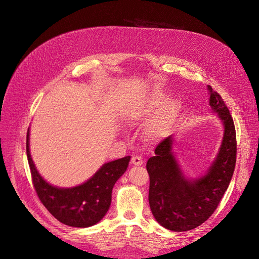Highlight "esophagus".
<instances>
[{
  "mask_svg": "<svg viewBox=\"0 0 259 259\" xmlns=\"http://www.w3.org/2000/svg\"><path fill=\"white\" fill-rule=\"evenodd\" d=\"M143 158L140 157V156H133L131 158V164L134 165V166H141L143 165Z\"/></svg>",
  "mask_w": 259,
  "mask_h": 259,
  "instance_id": "1",
  "label": "esophagus"
}]
</instances>
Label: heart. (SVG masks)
<instances>
[{"instance_id": "heart-1", "label": "heart", "mask_w": 259, "mask_h": 259, "mask_svg": "<svg viewBox=\"0 0 259 259\" xmlns=\"http://www.w3.org/2000/svg\"><path fill=\"white\" fill-rule=\"evenodd\" d=\"M165 101L164 95H155L151 100L147 101V103L143 106L142 112L144 114H149L153 109L160 106L162 102ZM181 113V104L176 100H171L166 102L160 107L158 110L153 124L149 131L150 137L155 139L164 135L166 131L173 125V122L178 119Z\"/></svg>"}]
</instances>
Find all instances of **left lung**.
Listing matches in <instances>:
<instances>
[{"mask_svg":"<svg viewBox=\"0 0 259 259\" xmlns=\"http://www.w3.org/2000/svg\"><path fill=\"white\" fill-rule=\"evenodd\" d=\"M208 90L210 106L219 113L225 133L220 153L207 174L194 181L185 179L172 152V135L156 146L155 156L146 165L152 214L160 226L175 232L192 230L209 219L219 207L235 169L237 143L233 118L221 95L210 85Z\"/></svg>","mask_w":259,"mask_h":259,"instance_id":"left-lung-1","label":"left lung"}]
</instances>
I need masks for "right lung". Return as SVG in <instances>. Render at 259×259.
I'll return each instance as SVG.
<instances>
[{"mask_svg":"<svg viewBox=\"0 0 259 259\" xmlns=\"http://www.w3.org/2000/svg\"><path fill=\"white\" fill-rule=\"evenodd\" d=\"M26 153L38 199L59 222L75 228L91 227L106 215L111 203L113 186L127 170L130 160V156H125L109 161L85 184L62 189L49 185L36 171L29 152V129Z\"/></svg>","mask_w":259,"mask_h":259,"instance_id":"add662e5","label":"right lung"}]
</instances>
